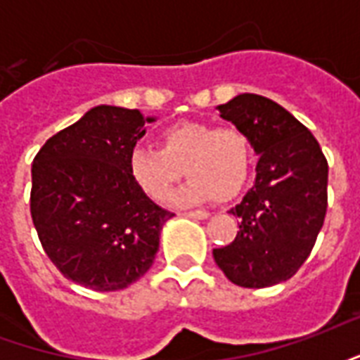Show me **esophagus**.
<instances>
[{
  "label": "esophagus",
  "mask_w": 360,
  "mask_h": 360,
  "mask_svg": "<svg viewBox=\"0 0 360 360\" xmlns=\"http://www.w3.org/2000/svg\"><path fill=\"white\" fill-rule=\"evenodd\" d=\"M183 216L193 219H208L210 218V212L206 210H191V212H183Z\"/></svg>",
  "instance_id": "1"
}]
</instances>
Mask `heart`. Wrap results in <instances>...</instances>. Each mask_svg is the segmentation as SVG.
<instances>
[{"label":"heart","mask_w":360,"mask_h":360,"mask_svg":"<svg viewBox=\"0 0 360 360\" xmlns=\"http://www.w3.org/2000/svg\"><path fill=\"white\" fill-rule=\"evenodd\" d=\"M160 150L134 146L127 154V173L152 200H164L175 181H188L173 193V204H200L212 196L226 202L239 195L252 172L255 148L241 127H214L181 121L158 134Z\"/></svg>","instance_id":"obj_1"}]
</instances>
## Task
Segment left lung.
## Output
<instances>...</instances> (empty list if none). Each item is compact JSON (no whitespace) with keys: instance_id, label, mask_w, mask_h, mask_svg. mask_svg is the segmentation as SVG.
Wrapping results in <instances>:
<instances>
[{"instance_id":"obj_1","label":"left lung","mask_w":360,"mask_h":360,"mask_svg":"<svg viewBox=\"0 0 360 360\" xmlns=\"http://www.w3.org/2000/svg\"><path fill=\"white\" fill-rule=\"evenodd\" d=\"M218 110L249 134L260 160L252 188L229 210L239 218L235 241L212 255L235 285H276L301 268L322 229L328 162L309 129L270 98L239 94Z\"/></svg>"}]
</instances>
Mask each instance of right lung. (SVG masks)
I'll list each match as a JSON object with an SVG mask.
<instances>
[{
	"label": "right lung",
	"mask_w": 360,
	"mask_h": 360,
	"mask_svg": "<svg viewBox=\"0 0 360 360\" xmlns=\"http://www.w3.org/2000/svg\"><path fill=\"white\" fill-rule=\"evenodd\" d=\"M154 121L139 110L96 105L36 154L32 221L46 255L79 285L125 289L156 258L162 227L173 214L127 173L129 150Z\"/></svg>",
	"instance_id": "add662e5"
}]
</instances>
